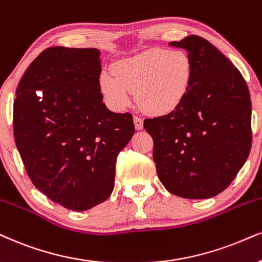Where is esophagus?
Here are the masks:
<instances>
[{
  "mask_svg": "<svg viewBox=\"0 0 262 262\" xmlns=\"http://www.w3.org/2000/svg\"><path fill=\"white\" fill-rule=\"evenodd\" d=\"M134 124L136 130H142L143 128V119L140 118V116H134Z\"/></svg>",
  "mask_w": 262,
  "mask_h": 262,
  "instance_id": "esophagus-1",
  "label": "esophagus"
}]
</instances>
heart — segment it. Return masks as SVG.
I'll return each instance as SVG.
<instances>
[{
    "instance_id": "heart-1",
    "label": "heart",
    "mask_w": 262,
    "mask_h": 262,
    "mask_svg": "<svg viewBox=\"0 0 262 262\" xmlns=\"http://www.w3.org/2000/svg\"><path fill=\"white\" fill-rule=\"evenodd\" d=\"M114 76L103 73L99 89L106 104L124 111L136 92L138 104L150 114H165L183 101L192 82V60L185 51L153 48L114 67Z\"/></svg>"
}]
</instances>
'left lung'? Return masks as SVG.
<instances>
[{
	"label": "left lung",
	"mask_w": 262,
	"mask_h": 262,
	"mask_svg": "<svg viewBox=\"0 0 262 262\" xmlns=\"http://www.w3.org/2000/svg\"><path fill=\"white\" fill-rule=\"evenodd\" d=\"M188 52L192 82L169 114L144 120L160 182L187 199L217 195L231 185L251 148V101L243 75L205 38L170 42Z\"/></svg>",
	"instance_id": "8db88e82"
}]
</instances>
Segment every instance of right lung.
Segmentation results:
<instances>
[{
  "label": "right lung",
  "instance_id": "right-lung-1",
  "mask_svg": "<svg viewBox=\"0 0 262 262\" xmlns=\"http://www.w3.org/2000/svg\"><path fill=\"white\" fill-rule=\"evenodd\" d=\"M99 51L50 47L18 83L13 132L28 176L74 211L101 204L114 189L119 151L135 134L130 113L102 102Z\"/></svg>",
  "mask_w": 262,
  "mask_h": 262
}]
</instances>
